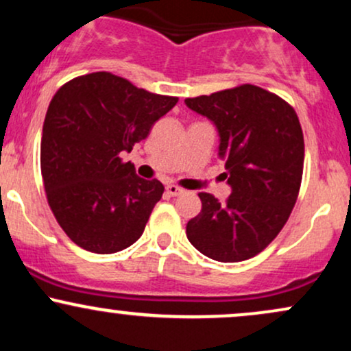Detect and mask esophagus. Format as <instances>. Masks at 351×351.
I'll use <instances>...</instances> for the list:
<instances>
[{"instance_id": "esophagus-1", "label": "esophagus", "mask_w": 351, "mask_h": 351, "mask_svg": "<svg viewBox=\"0 0 351 351\" xmlns=\"http://www.w3.org/2000/svg\"><path fill=\"white\" fill-rule=\"evenodd\" d=\"M167 193H168V195H170V196H178V195H181V193H183V189L176 186V184H168V186H167Z\"/></svg>"}]
</instances>
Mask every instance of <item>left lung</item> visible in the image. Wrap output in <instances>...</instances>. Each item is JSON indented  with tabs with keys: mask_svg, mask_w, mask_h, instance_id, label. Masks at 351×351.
<instances>
[{
	"mask_svg": "<svg viewBox=\"0 0 351 351\" xmlns=\"http://www.w3.org/2000/svg\"><path fill=\"white\" fill-rule=\"evenodd\" d=\"M219 136L231 195L219 203L199 193L203 208L188 221L186 237L209 259L239 263L272 243L291 216L304 170L299 117L285 100L244 84L184 100Z\"/></svg>",
	"mask_w": 351,
	"mask_h": 351,
	"instance_id": "1",
	"label": "left lung"
}]
</instances>
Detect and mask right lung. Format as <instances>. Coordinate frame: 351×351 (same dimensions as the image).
Here are the masks:
<instances>
[{"mask_svg":"<svg viewBox=\"0 0 351 351\" xmlns=\"http://www.w3.org/2000/svg\"><path fill=\"white\" fill-rule=\"evenodd\" d=\"M176 102L110 72L80 75L56 92L43 125L44 189L60 228L82 249L114 254L143 234L165 188L136 176L120 155Z\"/></svg>","mask_w":351,"mask_h":351,"instance_id":"add662e5","label":"right lung"}]
</instances>
